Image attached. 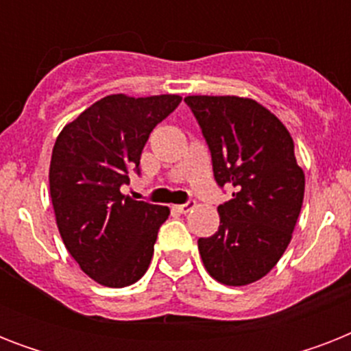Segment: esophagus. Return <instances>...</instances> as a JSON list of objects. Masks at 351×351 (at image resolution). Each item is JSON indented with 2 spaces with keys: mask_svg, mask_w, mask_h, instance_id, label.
<instances>
[{
  "mask_svg": "<svg viewBox=\"0 0 351 351\" xmlns=\"http://www.w3.org/2000/svg\"><path fill=\"white\" fill-rule=\"evenodd\" d=\"M173 208H175V211H178V213L187 215V213H191L195 206H193V202H187V204H178V206H173Z\"/></svg>",
  "mask_w": 351,
  "mask_h": 351,
  "instance_id": "obj_1",
  "label": "esophagus"
}]
</instances>
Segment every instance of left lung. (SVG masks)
<instances>
[{
  "mask_svg": "<svg viewBox=\"0 0 351 351\" xmlns=\"http://www.w3.org/2000/svg\"><path fill=\"white\" fill-rule=\"evenodd\" d=\"M211 149L215 180L234 186L219 231L198 239L204 267L226 286H247L277 266L304 200V171L282 121L253 98L186 96Z\"/></svg>",
  "mask_w": 351,
  "mask_h": 351,
  "instance_id": "left-lung-1",
  "label": "left lung"
}]
</instances>
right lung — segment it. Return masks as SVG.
<instances>
[{
	"mask_svg": "<svg viewBox=\"0 0 351 351\" xmlns=\"http://www.w3.org/2000/svg\"><path fill=\"white\" fill-rule=\"evenodd\" d=\"M178 95H109L58 134L49 167L58 231L82 271L107 288L143 277L167 206L138 202L120 191L156 123L180 104Z\"/></svg>",
	"mask_w": 351,
	"mask_h": 351,
	"instance_id": "obj_1",
	"label": "right lung"
}]
</instances>
